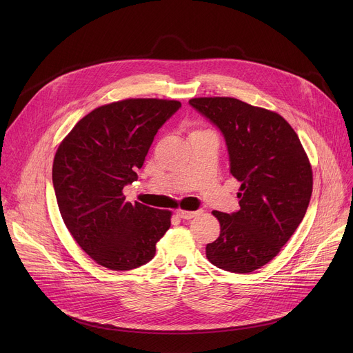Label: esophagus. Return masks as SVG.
I'll return each instance as SVG.
<instances>
[{
	"instance_id": "1",
	"label": "esophagus",
	"mask_w": 353,
	"mask_h": 353,
	"mask_svg": "<svg viewBox=\"0 0 353 353\" xmlns=\"http://www.w3.org/2000/svg\"><path fill=\"white\" fill-rule=\"evenodd\" d=\"M199 214H201V211H183V210L177 211V216L181 219H192Z\"/></svg>"
}]
</instances>
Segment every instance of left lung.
<instances>
[{
	"label": "left lung",
	"instance_id": "1",
	"mask_svg": "<svg viewBox=\"0 0 353 353\" xmlns=\"http://www.w3.org/2000/svg\"><path fill=\"white\" fill-rule=\"evenodd\" d=\"M188 103L219 128L230 173L241 183L240 210L212 212L221 234L207 244V257L229 272H253L279 253L303 221L313 190L310 162L278 113L234 97H195Z\"/></svg>",
	"mask_w": 353,
	"mask_h": 353
}]
</instances>
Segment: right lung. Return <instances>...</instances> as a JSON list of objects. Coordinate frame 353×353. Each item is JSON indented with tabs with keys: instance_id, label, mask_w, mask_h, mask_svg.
Returning <instances> with one entry per match:
<instances>
[{
	"instance_id": "right-lung-1",
	"label": "right lung",
	"mask_w": 353,
	"mask_h": 353,
	"mask_svg": "<svg viewBox=\"0 0 353 353\" xmlns=\"http://www.w3.org/2000/svg\"><path fill=\"white\" fill-rule=\"evenodd\" d=\"M181 108L177 100L127 99L81 119L59 146L53 185L63 221L99 265L130 271L155 257L170 211L125 203L158 130Z\"/></svg>"
}]
</instances>
